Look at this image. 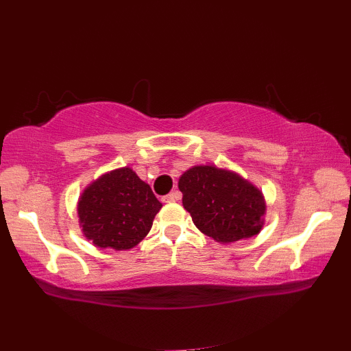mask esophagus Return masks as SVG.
<instances>
[{
    "instance_id": "esophagus-1",
    "label": "esophagus",
    "mask_w": 351,
    "mask_h": 351,
    "mask_svg": "<svg viewBox=\"0 0 351 351\" xmlns=\"http://www.w3.org/2000/svg\"><path fill=\"white\" fill-rule=\"evenodd\" d=\"M178 198H180V194L178 193H171V194H168V195H165L163 198H162V202L163 203H174V202H177Z\"/></svg>"
}]
</instances>
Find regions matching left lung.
<instances>
[{
  "mask_svg": "<svg viewBox=\"0 0 351 351\" xmlns=\"http://www.w3.org/2000/svg\"><path fill=\"white\" fill-rule=\"evenodd\" d=\"M178 189L195 226L218 243L250 238L263 228L266 202L261 191L232 171L193 167L182 174Z\"/></svg>",
  "mask_w": 351,
  "mask_h": 351,
  "instance_id": "8db88e82",
  "label": "left lung"
}]
</instances>
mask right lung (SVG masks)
<instances>
[{
  "label": "right lung",
  "instance_id": "1",
  "mask_svg": "<svg viewBox=\"0 0 351 351\" xmlns=\"http://www.w3.org/2000/svg\"><path fill=\"white\" fill-rule=\"evenodd\" d=\"M162 203L131 168L104 174L84 189L77 203L79 224L97 247L127 250L153 226Z\"/></svg>",
  "mask_w": 351,
  "mask_h": 351
}]
</instances>
